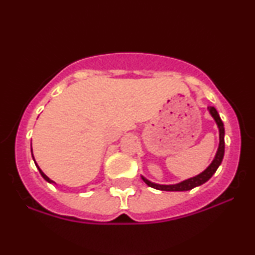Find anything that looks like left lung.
Here are the masks:
<instances>
[{"instance_id":"obj_1","label":"left lung","mask_w":255,"mask_h":255,"mask_svg":"<svg viewBox=\"0 0 255 255\" xmlns=\"http://www.w3.org/2000/svg\"><path fill=\"white\" fill-rule=\"evenodd\" d=\"M209 110H210V113H211L212 118L216 120V122H217L218 128H219V147H218L217 154H216L215 159H213V162L210 164L209 168H207L205 171L201 172V174H199L198 176L188 178V180L183 181V182L177 183V184H170V186L156 184V183L150 182V181L142 177V180L145 181L146 184H148V186L152 187V188L159 189V191L181 192V191H189V189H193L194 187L200 186V184L205 183L207 180H210V178L212 177V175L215 174L216 170H217L218 166L221 165L222 160H223V157H224V147H225V145H224V125H223V122H222L221 118H219V114L217 113V110H216L215 107H209Z\"/></svg>"}]
</instances>
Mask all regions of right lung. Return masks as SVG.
Masks as SVG:
<instances>
[{"mask_svg":"<svg viewBox=\"0 0 255 255\" xmlns=\"http://www.w3.org/2000/svg\"><path fill=\"white\" fill-rule=\"evenodd\" d=\"M33 160H34V158H33ZM37 165V164H36ZM38 170H39V172H40V175H42V176L44 177V180H46V181H48V182H50V183H52V182H54V181H52V180H50V178H49L48 176H46V175L45 174H44V172L42 171V170H40V169H39V166H38Z\"/></svg>","mask_w":255,"mask_h":255,"instance_id":"right-lung-1","label":"right lung"}]
</instances>
